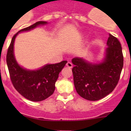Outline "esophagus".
<instances>
[{
  "instance_id": "esophagus-1",
  "label": "esophagus",
  "mask_w": 131,
  "mask_h": 131,
  "mask_svg": "<svg viewBox=\"0 0 131 131\" xmlns=\"http://www.w3.org/2000/svg\"><path fill=\"white\" fill-rule=\"evenodd\" d=\"M67 67L69 68H72V67H73V64H72V63H70V62H68V63H67Z\"/></svg>"
}]
</instances>
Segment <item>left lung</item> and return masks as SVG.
Returning a JSON list of instances; mask_svg holds the SVG:
<instances>
[{
    "label": "left lung",
    "mask_w": 131,
    "mask_h": 131,
    "mask_svg": "<svg viewBox=\"0 0 131 131\" xmlns=\"http://www.w3.org/2000/svg\"><path fill=\"white\" fill-rule=\"evenodd\" d=\"M105 56L102 62L92 63L81 58L72 62L74 85L77 93L89 101H97L109 94L119 80L124 65L122 46L111 34L106 42Z\"/></svg>",
    "instance_id": "obj_1"
}]
</instances>
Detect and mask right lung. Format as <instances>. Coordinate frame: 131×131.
Masks as SVG:
<instances>
[{
	"label": "right lung",
	"mask_w": 131,
	"mask_h": 131,
	"mask_svg": "<svg viewBox=\"0 0 131 131\" xmlns=\"http://www.w3.org/2000/svg\"><path fill=\"white\" fill-rule=\"evenodd\" d=\"M46 24V21H38L19 30L13 36L6 56V62L13 86L21 95L31 101H43L53 94L59 72L67 61H63L56 64H46L36 70L25 69L20 67L16 60L14 43L19 33L30 31L37 26Z\"/></svg>",
	"instance_id": "right-lung-1"
}]
</instances>
